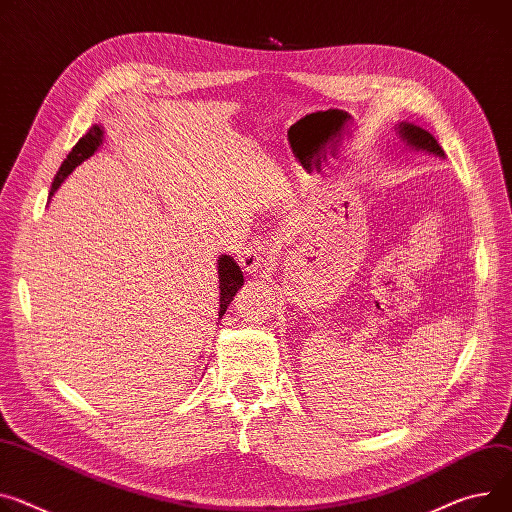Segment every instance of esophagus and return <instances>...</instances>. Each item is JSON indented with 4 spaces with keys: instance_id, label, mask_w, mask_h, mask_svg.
Wrapping results in <instances>:
<instances>
[{
    "instance_id": "esophagus-1",
    "label": "esophagus",
    "mask_w": 512,
    "mask_h": 512,
    "mask_svg": "<svg viewBox=\"0 0 512 512\" xmlns=\"http://www.w3.org/2000/svg\"><path fill=\"white\" fill-rule=\"evenodd\" d=\"M270 260H272V252L266 242H254L248 248H244V252L240 254V266L248 274H256L266 264H270Z\"/></svg>"
}]
</instances>
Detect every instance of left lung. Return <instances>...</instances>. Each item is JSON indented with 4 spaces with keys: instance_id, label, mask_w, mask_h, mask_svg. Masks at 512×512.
<instances>
[{
    "instance_id": "8db88e82",
    "label": "left lung",
    "mask_w": 512,
    "mask_h": 512,
    "mask_svg": "<svg viewBox=\"0 0 512 512\" xmlns=\"http://www.w3.org/2000/svg\"><path fill=\"white\" fill-rule=\"evenodd\" d=\"M396 135L404 141L406 147H410V149H414V151H426L428 155L432 153V155L443 157V160H445L443 147L439 145V141H437L435 137H432L426 129H422V127H418V125H414V123L402 121V123L396 125Z\"/></svg>"
}]
</instances>
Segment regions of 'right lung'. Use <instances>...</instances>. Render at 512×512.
<instances>
[{
    "instance_id": "obj_1",
    "label": "right lung",
    "mask_w": 512,
    "mask_h": 512,
    "mask_svg": "<svg viewBox=\"0 0 512 512\" xmlns=\"http://www.w3.org/2000/svg\"><path fill=\"white\" fill-rule=\"evenodd\" d=\"M102 139H104V129L100 125H94L80 141L75 143V147L69 151L67 160L61 164L55 180H53V186H51V192H49V203L53 199V194L57 192V188L61 186V182L77 168L82 162H86L88 157H92L98 147L102 145ZM217 274H219V318L225 313V309L229 307V303L233 301L235 293H238L244 285V272L242 268L238 266V262H235L231 256L227 254H221L219 260H217Z\"/></svg>"
}]
</instances>
